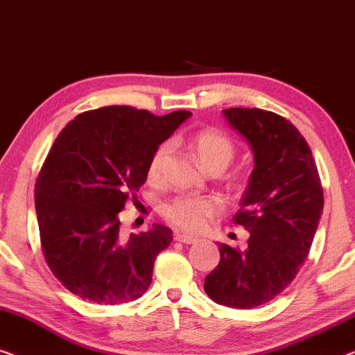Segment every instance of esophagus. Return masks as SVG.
Here are the masks:
<instances>
[{"label":"esophagus","instance_id":"34e87169","mask_svg":"<svg viewBox=\"0 0 355 355\" xmlns=\"http://www.w3.org/2000/svg\"><path fill=\"white\" fill-rule=\"evenodd\" d=\"M177 241L184 243V244H194L198 241V238H194V236H191V234H187V233H178Z\"/></svg>","mask_w":355,"mask_h":355}]
</instances>
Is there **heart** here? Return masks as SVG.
Returning a JSON list of instances; mask_svg holds the SVG:
<instances>
[{
  "label": "heart",
  "instance_id": "1",
  "mask_svg": "<svg viewBox=\"0 0 355 355\" xmlns=\"http://www.w3.org/2000/svg\"><path fill=\"white\" fill-rule=\"evenodd\" d=\"M194 156L199 166L206 172H223L232 164L234 157V144L227 135L216 130H202L191 141ZM171 148L164 144L154 153L148 166V180L151 183H161L164 168H166ZM218 212L216 201L207 198L180 196L172 199L164 207L166 216L177 227L187 232H199L207 225L209 218Z\"/></svg>",
  "mask_w": 355,
  "mask_h": 355
}]
</instances>
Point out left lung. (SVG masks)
I'll return each mask as SVG.
<instances>
[{"label":"left lung","mask_w":355,"mask_h":355,"mask_svg":"<svg viewBox=\"0 0 355 355\" xmlns=\"http://www.w3.org/2000/svg\"><path fill=\"white\" fill-rule=\"evenodd\" d=\"M251 148L254 168L233 222L249 232L248 248L218 243L220 262L206 277L214 302L254 309L278 296L306 261L323 212V188L312 151L286 119L263 109L222 111Z\"/></svg>","instance_id":"8db88e82"}]
</instances>
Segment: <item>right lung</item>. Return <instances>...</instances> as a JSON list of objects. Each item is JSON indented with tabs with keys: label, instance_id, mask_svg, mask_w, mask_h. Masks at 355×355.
I'll return each mask as SVG.
<instances>
[{
	"label": "right lung",
	"instance_id": "add662e5",
	"mask_svg": "<svg viewBox=\"0 0 355 355\" xmlns=\"http://www.w3.org/2000/svg\"><path fill=\"white\" fill-rule=\"evenodd\" d=\"M189 117L106 106L80 114L58 135L35 184V211L44 259L76 296L114 306L148 291L172 230L153 223L123 236L119 212L146 182L159 144Z\"/></svg>",
	"mask_w": 355,
	"mask_h": 355
}]
</instances>
